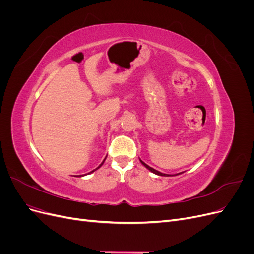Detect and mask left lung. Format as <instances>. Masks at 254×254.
Segmentation results:
<instances>
[{
  "mask_svg": "<svg viewBox=\"0 0 254 254\" xmlns=\"http://www.w3.org/2000/svg\"><path fill=\"white\" fill-rule=\"evenodd\" d=\"M141 161V163L146 167V168H147V170H149L151 173H153V174H156V175H159V176H170V175H166V174H163V173H160V172H158V171H156V170H153V168L152 167H150V166H148L147 164H145L144 162H143V161L142 160H140Z\"/></svg>",
  "mask_w": 254,
  "mask_h": 254,
  "instance_id": "1",
  "label": "left lung"
}]
</instances>
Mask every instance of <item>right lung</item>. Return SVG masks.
<instances>
[{"instance_id":"obj_1","label":"right lung","mask_w":254,"mask_h":254,"mask_svg":"<svg viewBox=\"0 0 254 254\" xmlns=\"http://www.w3.org/2000/svg\"><path fill=\"white\" fill-rule=\"evenodd\" d=\"M105 160H106V159H105ZM105 160H104V161H105ZM104 161H103V163H102V164H101V165H99V166H98V167H97V168H99V167H101V166H102V165H103V164H104ZM97 168H96V170H97ZM96 170H94V171H96ZM94 171H92V172H94ZM92 172H91V173H92Z\"/></svg>"}]
</instances>
